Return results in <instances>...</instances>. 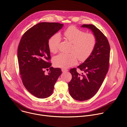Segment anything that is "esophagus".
I'll return each mask as SVG.
<instances>
[{"instance_id":"1","label":"esophagus","mask_w":127,"mask_h":127,"mask_svg":"<svg viewBox=\"0 0 127 127\" xmlns=\"http://www.w3.org/2000/svg\"><path fill=\"white\" fill-rule=\"evenodd\" d=\"M62 72H66L68 71V70L64 69H62Z\"/></svg>"}]
</instances>
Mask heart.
Wrapping results in <instances>:
<instances>
[{"instance_id":"heart-1","label":"heart","mask_w":127,"mask_h":127,"mask_svg":"<svg viewBox=\"0 0 127 127\" xmlns=\"http://www.w3.org/2000/svg\"><path fill=\"white\" fill-rule=\"evenodd\" d=\"M65 40L72 44L69 54L60 53L54 57L53 62L56 67L62 68H68L75 65L77 62V58L80 61L86 60L93 52L95 44V36L90 33H87L75 26L68 27L64 32ZM61 42V37L59 33L53 35L48 43V48L51 53H56Z\"/></svg>"}]
</instances>
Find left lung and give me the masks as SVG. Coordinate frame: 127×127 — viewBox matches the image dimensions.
Segmentation results:
<instances>
[{
  "instance_id": "obj_1",
  "label": "left lung",
  "mask_w": 127,
  "mask_h": 127,
  "mask_svg": "<svg viewBox=\"0 0 127 127\" xmlns=\"http://www.w3.org/2000/svg\"><path fill=\"white\" fill-rule=\"evenodd\" d=\"M92 31L96 39V44L91 55L78 68L84 74L80 75L76 68L70 70L72 78L68 83L71 97L84 101L93 97L100 87L109 67L110 46L103 33L93 25H83Z\"/></svg>"
}]
</instances>
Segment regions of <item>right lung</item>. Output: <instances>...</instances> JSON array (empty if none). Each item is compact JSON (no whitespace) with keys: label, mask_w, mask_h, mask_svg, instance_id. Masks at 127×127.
<instances>
[{"label":"right lung","mask_w":127,"mask_h":127,"mask_svg":"<svg viewBox=\"0 0 127 127\" xmlns=\"http://www.w3.org/2000/svg\"><path fill=\"white\" fill-rule=\"evenodd\" d=\"M64 25L40 23L33 26L23 35L17 49V59L24 85L32 95L39 98L50 96L54 85L62 73L60 68L51 67L49 39ZM49 70L48 75L44 70Z\"/></svg>","instance_id":"1"}]
</instances>
